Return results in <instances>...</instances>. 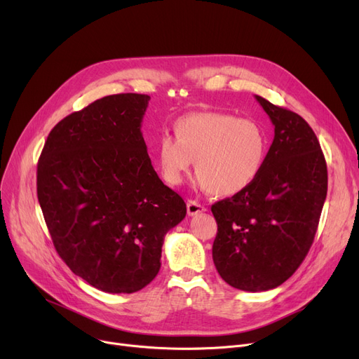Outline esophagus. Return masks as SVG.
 <instances>
[{"label":"esophagus","mask_w":359,"mask_h":359,"mask_svg":"<svg viewBox=\"0 0 359 359\" xmlns=\"http://www.w3.org/2000/svg\"><path fill=\"white\" fill-rule=\"evenodd\" d=\"M203 211H205V206L201 205L199 202H196V201H187V215L194 217V215H198V214H201Z\"/></svg>","instance_id":"esophagus-1"}]
</instances>
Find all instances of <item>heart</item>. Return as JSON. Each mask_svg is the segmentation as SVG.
<instances>
[{
    "label": "heart",
    "instance_id": "obj_1",
    "mask_svg": "<svg viewBox=\"0 0 359 359\" xmlns=\"http://www.w3.org/2000/svg\"><path fill=\"white\" fill-rule=\"evenodd\" d=\"M175 134H163L156 154L163 179L183 183L195 160L196 184L217 196H233L262 173L269 153L266 129L252 119L224 111H194L175 122Z\"/></svg>",
    "mask_w": 359,
    "mask_h": 359
}]
</instances>
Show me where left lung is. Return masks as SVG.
Instances as JSON below:
<instances>
[{
    "label": "left lung",
    "instance_id": "1",
    "mask_svg": "<svg viewBox=\"0 0 359 359\" xmlns=\"http://www.w3.org/2000/svg\"><path fill=\"white\" fill-rule=\"evenodd\" d=\"M275 137L252 186L215 202L214 265L243 291L279 287L306 259L327 195V167L310 125L297 113L256 96Z\"/></svg>",
    "mask_w": 359,
    "mask_h": 359
}]
</instances>
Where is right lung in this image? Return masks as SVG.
Segmentation results:
<instances>
[{
  "label": "right lung",
  "mask_w": 359,
  "mask_h": 359,
  "mask_svg": "<svg viewBox=\"0 0 359 359\" xmlns=\"http://www.w3.org/2000/svg\"><path fill=\"white\" fill-rule=\"evenodd\" d=\"M149 96L113 94L55 125L37 163V199L53 246L94 288L132 294L161 266L186 203L151 164L141 132Z\"/></svg>",
  "instance_id": "add662e5"
}]
</instances>
